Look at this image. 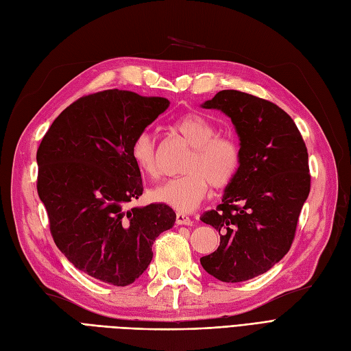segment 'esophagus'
<instances>
[{
  "instance_id": "esophagus-1",
  "label": "esophagus",
  "mask_w": 351,
  "mask_h": 351,
  "mask_svg": "<svg viewBox=\"0 0 351 351\" xmlns=\"http://www.w3.org/2000/svg\"><path fill=\"white\" fill-rule=\"evenodd\" d=\"M176 224H178V226H191V224H192V220H191L188 216H185V214L178 213V214H176Z\"/></svg>"
}]
</instances>
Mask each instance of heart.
<instances>
[{
    "instance_id": "obj_1",
    "label": "heart",
    "mask_w": 351,
    "mask_h": 351,
    "mask_svg": "<svg viewBox=\"0 0 351 351\" xmlns=\"http://www.w3.org/2000/svg\"><path fill=\"white\" fill-rule=\"evenodd\" d=\"M173 128L194 147L184 166L185 175L167 179L152 191V198L178 211L189 213L204 199L208 185L229 186L241 166V150L233 140L217 137V128L199 115L188 114L176 119ZM135 167L144 176H159V157L152 135L140 134L131 147Z\"/></svg>"
}]
</instances>
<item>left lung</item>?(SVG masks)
<instances>
[{
	"label": "left lung",
	"mask_w": 351,
	"mask_h": 351,
	"mask_svg": "<svg viewBox=\"0 0 351 351\" xmlns=\"http://www.w3.org/2000/svg\"><path fill=\"white\" fill-rule=\"evenodd\" d=\"M232 119L241 166L221 204L201 216L220 233L217 251L202 268L224 282L264 274L285 256L311 191L308 150L296 123L273 101L221 90L201 105Z\"/></svg>",
	"instance_id": "obj_1"
}]
</instances>
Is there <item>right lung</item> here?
<instances>
[{
  "mask_svg": "<svg viewBox=\"0 0 351 351\" xmlns=\"http://www.w3.org/2000/svg\"><path fill=\"white\" fill-rule=\"evenodd\" d=\"M169 104L118 88L80 97L52 122L36 153L38 194L55 245L75 268L112 286L144 273L156 237L176 220L162 202L128 208L143 194L132 143Z\"/></svg>",
  "mask_w": 351,
  "mask_h": 351,
  "instance_id": "1",
  "label": "right lung"
}]
</instances>
